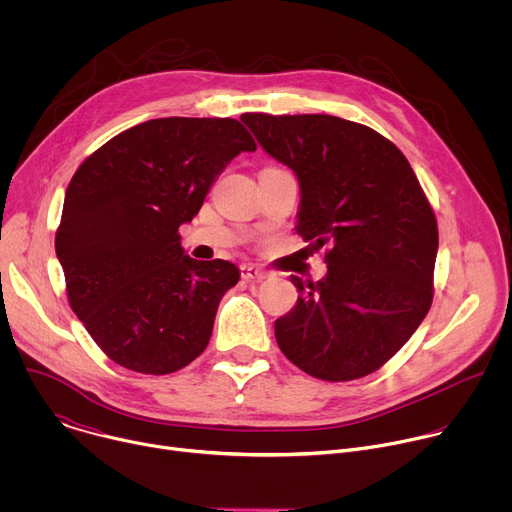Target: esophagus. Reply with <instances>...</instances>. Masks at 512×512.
Returning a JSON list of instances; mask_svg holds the SVG:
<instances>
[{
  "label": "esophagus",
  "mask_w": 512,
  "mask_h": 512,
  "mask_svg": "<svg viewBox=\"0 0 512 512\" xmlns=\"http://www.w3.org/2000/svg\"><path fill=\"white\" fill-rule=\"evenodd\" d=\"M241 277L245 281H261V279L267 277V271L253 265V263H245V265H241Z\"/></svg>",
  "instance_id": "obj_1"
}]
</instances>
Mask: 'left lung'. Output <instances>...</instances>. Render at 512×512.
<instances>
[{"label": "left lung", "instance_id": "left-lung-1", "mask_svg": "<svg viewBox=\"0 0 512 512\" xmlns=\"http://www.w3.org/2000/svg\"><path fill=\"white\" fill-rule=\"evenodd\" d=\"M263 150L296 172L298 235L324 251L328 273L291 275L298 304L275 320L281 352L338 383L381 369L433 302L437 221L393 141L332 115L243 113Z\"/></svg>", "mask_w": 512, "mask_h": 512}]
</instances>
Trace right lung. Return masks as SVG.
I'll list each match as a JSON object with an SVG mask.
<instances>
[{
  "label": "right lung",
  "mask_w": 512,
  "mask_h": 512,
  "mask_svg": "<svg viewBox=\"0 0 512 512\" xmlns=\"http://www.w3.org/2000/svg\"><path fill=\"white\" fill-rule=\"evenodd\" d=\"M255 150L237 119L164 117L121 131L77 168L54 247L72 312L113 362L170 375L204 352L239 269L184 255L178 229L227 164Z\"/></svg>",
  "instance_id": "obj_1"
}]
</instances>
